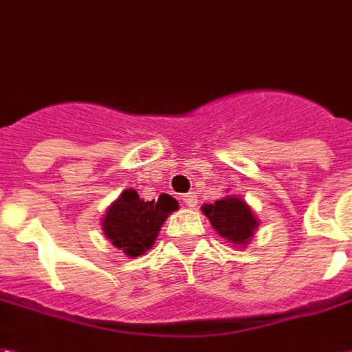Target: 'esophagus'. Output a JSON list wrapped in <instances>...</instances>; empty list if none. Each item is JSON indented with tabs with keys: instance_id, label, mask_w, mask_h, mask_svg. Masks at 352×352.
<instances>
[{
	"instance_id": "esophagus-1",
	"label": "esophagus",
	"mask_w": 352,
	"mask_h": 352,
	"mask_svg": "<svg viewBox=\"0 0 352 352\" xmlns=\"http://www.w3.org/2000/svg\"><path fill=\"white\" fill-rule=\"evenodd\" d=\"M182 202H184L188 208H193V206L197 204V193H195V191L184 193V195H182Z\"/></svg>"
}]
</instances>
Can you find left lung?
Here are the masks:
<instances>
[{
  "label": "left lung",
  "instance_id": "obj_1",
  "mask_svg": "<svg viewBox=\"0 0 352 352\" xmlns=\"http://www.w3.org/2000/svg\"><path fill=\"white\" fill-rule=\"evenodd\" d=\"M204 215L210 219L213 230L235 245H248L258 228V219L248 202L236 195H228L213 204L202 206Z\"/></svg>",
  "mask_w": 352,
  "mask_h": 352
}]
</instances>
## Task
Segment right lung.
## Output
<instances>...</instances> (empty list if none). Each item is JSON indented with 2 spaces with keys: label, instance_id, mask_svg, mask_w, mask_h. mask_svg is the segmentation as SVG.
Returning <instances> with one entry per match:
<instances>
[{
  "label": "right lung",
  "instance_id": "right-lung-1",
  "mask_svg": "<svg viewBox=\"0 0 352 352\" xmlns=\"http://www.w3.org/2000/svg\"><path fill=\"white\" fill-rule=\"evenodd\" d=\"M177 210L179 202L168 193H161L157 201H144L135 190H124L108 206L102 233L121 253L135 258L150 250L168 215Z\"/></svg>",
  "mask_w": 352,
  "mask_h": 352
}]
</instances>
